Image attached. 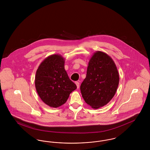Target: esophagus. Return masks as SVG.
I'll use <instances>...</instances> for the list:
<instances>
[{
    "instance_id": "1",
    "label": "esophagus",
    "mask_w": 150,
    "mask_h": 150,
    "mask_svg": "<svg viewBox=\"0 0 150 150\" xmlns=\"http://www.w3.org/2000/svg\"><path fill=\"white\" fill-rule=\"evenodd\" d=\"M75 84L77 86V88H79V85H80L79 82H78V81H76V82H75Z\"/></svg>"
}]
</instances>
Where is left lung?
Returning <instances> with one entry per match:
<instances>
[{"label":"left lung","mask_w":150,"mask_h":150,"mask_svg":"<svg viewBox=\"0 0 150 150\" xmlns=\"http://www.w3.org/2000/svg\"><path fill=\"white\" fill-rule=\"evenodd\" d=\"M119 83V72L112 58L101 51L94 52L80 86L86 103L95 109L106 105L114 97Z\"/></svg>","instance_id":"1"}]
</instances>
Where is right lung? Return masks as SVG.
Listing matches in <instances>:
<instances>
[{
  "instance_id": "add662e5",
  "label": "right lung",
  "mask_w": 150,
  "mask_h": 150,
  "mask_svg": "<svg viewBox=\"0 0 150 150\" xmlns=\"http://www.w3.org/2000/svg\"><path fill=\"white\" fill-rule=\"evenodd\" d=\"M64 58L58 54L45 58L36 72V90L43 102L57 108L66 103L76 86L64 69Z\"/></svg>"
}]
</instances>
